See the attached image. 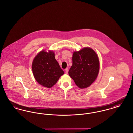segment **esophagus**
<instances>
[{
    "label": "esophagus",
    "instance_id": "1",
    "mask_svg": "<svg viewBox=\"0 0 133 133\" xmlns=\"http://www.w3.org/2000/svg\"><path fill=\"white\" fill-rule=\"evenodd\" d=\"M68 68H66L65 69V73L66 74H68Z\"/></svg>",
    "mask_w": 133,
    "mask_h": 133
}]
</instances>
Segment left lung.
<instances>
[{
  "instance_id": "obj_1",
  "label": "left lung",
  "mask_w": 133,
  "mask_h": 133,
  "mask_svg": "<svg viewBox=\"0 0 133 133\" xmlns=\"http://www.w3.org/2000/svg\"><path fill=\"white\" fill-rule=\"evenodd\" d=\"M69 75L80 88H85L94 82L99 73L100 64L95 51L88 47L74 52Z\"/></svg>"
}]
</instances>
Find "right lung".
<instances>
[{
	"mask_svg": "<svg viewBox=\"0 0 133 133\" xmlns=\"http://www.w3.org/2000/svg\"><path fill=\"white\" fill-rule=\"evenodd\" d=\"M32 69L37 82L47 88L54 85L64 73L55 58L54 52L51 51L39 52L33 61Z\"/></svg>",
	"mask_w": 133,
	"mask_h": 133,
	"instance_id": "add662e5",
	"label": "right lung"
}]
</instances>
